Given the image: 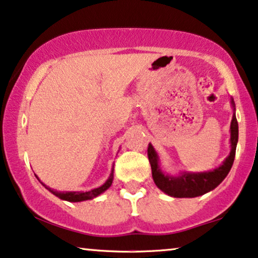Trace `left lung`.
<instances>
[{
    "mask_svg": "<svg viewBox=\"0 0 258 258\" xmlns=\"http://www.w3.org/2000/svg\"><path fill=\"white\" fill-rule=\"evenodd\" d=\"M233 109L232 120L230 123V153L225 158L221 166L205 172H180L178 176H171L161 170L159 164V156L154 147L149 144L147 156L152 169V178L154 184L160 188L164 194L176 198H195L205 195L214 190L225 179L231 170L233 160H235L236 146L238 142V122L236 119V108L233 99H230Z\"/></svg>",
    "mask_w": 258,
    "mask_h": 258,
    "instance_id": "1",
    "label": "left lung"
}]
</instances>
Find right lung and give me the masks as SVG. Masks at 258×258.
Returning a JSON list of instances; mask_svg holds the SVG:
<instances>
[{
  "label": "right lung",
  "instance_id": "1",
  "mask_svg": "<svg viewBox=\"0 0 258 258\" xmlns=\"http://www.w3.org/2000/svg\"><path fill=\"white\" fill-rule=\"evenodd\" d=\"M113 171H114V165L112 166V171H111V174H109L108 179L106 180L105 183L101 185V186H99L97 188H93V190L86 191V192H84V191H63V192H61V191L53 190V188L46 186V185H44L42 181H41V184H42L43 186L47 188V190H49L54 196H56V197L62 199V201L73 202V203H77V202H84V201H88V199H93L95 197H98L99 195L104 194V192L112 185ZM37 179H39V178H37Z\"/></svg>",
  "mask_w": 258,
  "mask_h": 258
}]
</instances>
